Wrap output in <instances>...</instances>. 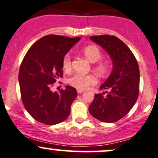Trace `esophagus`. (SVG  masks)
I'll return each instance as SVG.
<instances>
[{"mask_svg":"<svg viewBox=\"0 0 158 158\" xmlns=\"http://www.w3.org/2000/svg\"><path fill=\"white\" fill-rule=\"evenodd\" d=\"M83 90H79V89H77V93L78 94H82L83 92Z\"/></svg>","mask_w":158,"mask_h":158,"instance_id":"obj_1","label":"esophagus"}]
</instances>
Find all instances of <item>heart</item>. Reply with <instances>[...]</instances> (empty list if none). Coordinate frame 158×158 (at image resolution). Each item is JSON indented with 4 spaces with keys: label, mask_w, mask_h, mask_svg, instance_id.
Segmentation results:
<instances>
[{
    "label": "heart",
    "mask_w": 158,
    "mask_h": 158,
    "mask_svg": "<svg viewBox=\"0 0 158 158\" xmlns=\"http://www.w3.org/2000/svg\"><path fill=\"white\" fill-rule=\"evenodd\" d=\"M82 53L91 62H93V68L100 76H104L108 73L110 69V61L108 59H100L102 57V52L98 46H87L82 48ZM64 70L67 72L72 68V60L70 53L64 55L62 61ZM70 85L79 90H84L89 86L94 85L97 83V78L93 74L84 75L81 73H76L70 77L67 80Z\"/></svg>",
    "instance_id": "heart-1"
}]
</instances>
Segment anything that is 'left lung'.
<instances>
[{
  "label": "left lung",
  "instance_id": "1",
  "mask_svg": "<svg viewBox=\"0 0 158 158\" xmlns=\"http://www.w3.org/2000/svg\"><path fill=\"white\" fill-rule=\"evenodd\" d=\"M91 40L110 54L113 63L112 73L100 86L109 90L94 95L89 112L95 118L112 123L124 117L136 103L139 91V69L131 50L115 36H91Z\"/></svg>",
  "mask_w": 158,
  "mask_h": 158
}]
</instances>
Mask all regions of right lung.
I'll list each match as a JSON object with an SVG mask.
<instances>
[{"label": "right lung", "mask_w": 158, "mask_h": 158, "mask_svg": "<svg viewBox=\"0 0 158 158\" xmlns=\"http://www.w3.org/2000/svg\"><path fill=\"white\" fill-rule=\"evenodd\" d=\"M80 37L46 35L29 48L21 64L19 81L22 103L35 120L47 125L68 118L77 96L75 88L67 85L59 92L51 88L63 76L62 61L67 52Z\"/></svg>", "instance_id": "obj_1"}]
</instances>
